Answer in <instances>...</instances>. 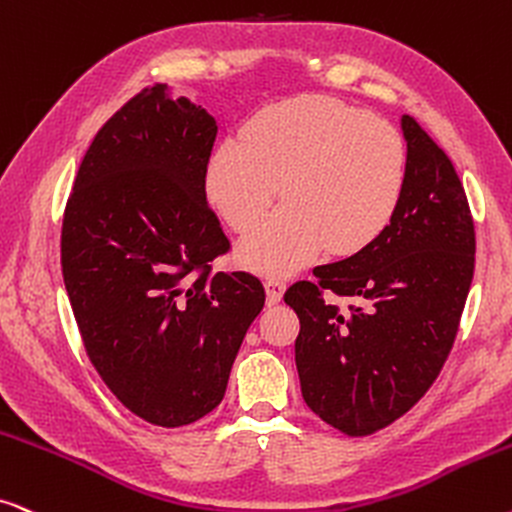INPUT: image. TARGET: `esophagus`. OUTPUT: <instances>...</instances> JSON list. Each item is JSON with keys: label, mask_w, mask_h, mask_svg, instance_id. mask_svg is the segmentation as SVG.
Listing matches in <instances>:
<instances>
[{"label": "esophagus", "mask_w": 512, "mask_h": 512, "mask_svg": "<svg viewBox=\"0 0 512 512\" xmlns=\"http://www.w3.org/2000/svg\"><path fill=\"white\" fill-rule=\"evenodd\" d=\"M284 289H287V284H284L282 280H277V277L265 280V294H268V303H280Z\"/></svg>", "instance_id": "34e87169"}]
</instances>
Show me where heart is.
Listing matches in <instances>:
<instances>
[{
  "instance_id": "b5f03b06",
  "label": "heart",
  "mask_w": 512,
  "mask_h": 512,
  "mask_svg": "<svg viewBox=\"0 0 512 512\" xmlns=\"http://www.w3.org/2000/svg\"><path fill=\"white\" fill-rule=\"evenodd\" d=\"M400 131L327 96L270 105L225 141L207 174L209 197L235 232L254 230L282 190L284 207L240 249L265 275H289L317 258L353 256L386 230L404 188Z\"/></svg>"
}]
</instances>
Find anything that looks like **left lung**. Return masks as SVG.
<instances>
[{
  "instance_id": "1",
  "label": "left lung",
  "mask_w": 512,
  "mask_h": 512,
  "mask_svg": "<svg viewBox=\"0 0 512 512\" xmlns=\"http://www.w3.org/2000/svg\"><path fill=\"white\" fill-rule=\"evenodd\" d=\"M407 169L386 230L350 258L291 284L303 400L350 437L390 426L447 362L475 270V225L451 159L402 117ZM324 293L361 303L341 311Z\"/></svg>"
}]
</instances>
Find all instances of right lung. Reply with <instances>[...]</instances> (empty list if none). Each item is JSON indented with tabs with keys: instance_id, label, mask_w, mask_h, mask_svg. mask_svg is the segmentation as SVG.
Here are the masks:
<instances>
[{
	"instance_id": "1",
	"label": "right lung",
	"mask_w": 512,
	"mask_h": 512,
	"mask_svg": "<svg viewBox=\"0 0 512 512\" xmlns=\"http://www.w3.org/2000/svg\"><path fill=\"white\" fill-rule=\"evenodd\" d=\"M216 119L167 84L101 126L63 214L61 265L84 350L143 421L181 428L221 404L265 291L214 272L230 240L207 204Z\"/></svg>"
}]
</instances>
